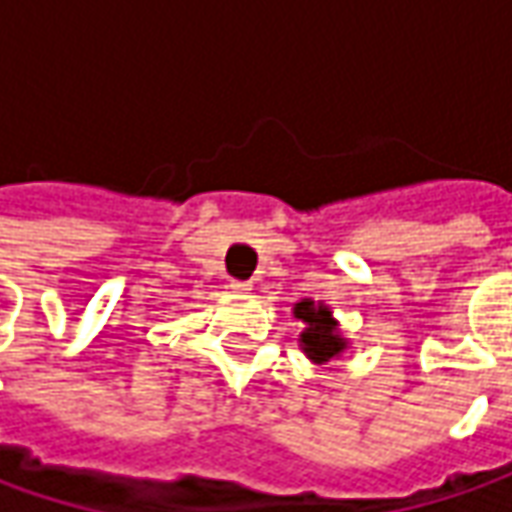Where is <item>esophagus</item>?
Masks as SVG:
<instances>
[{"label": "esophagus", "mask_w": 512, "mask_h": 512, "mask_svg": "<svg viewBox=\"0 0 512 512\" xmlns=\"http://www.w3.org/2000/svg\"><path fill=\"white\" fill-rule=\"evenodd\" d=\"M227 287H230L233 293H247V290H250L253 285H250V282H230Z\"/></svg>", "instance_id": "obj_1"}]
</instances>
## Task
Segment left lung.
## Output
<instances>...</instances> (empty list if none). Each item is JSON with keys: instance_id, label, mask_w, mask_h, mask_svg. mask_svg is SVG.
Returning <instances> with one entry per match:
<instances>
[{"instance_id": "1", "label": "left lung", "mask_w": 512, "mask_h": 512, "mask_svg": "<svg viewBox=\"0 0 512 512\" xmlns=\"http://www.w3.org/2000/svg\"><path fill=\"white\" fill-rule=\"evenodd\" d=\"M293 313H296V319L305 322L299 342H302V350H305L310 362L327 364L333 362L336 356H342L347 342L339 336V325L330 316V307L322 305V302H313V299H302L299 305L293 307Z\"/></svg>"}]
</instances>
